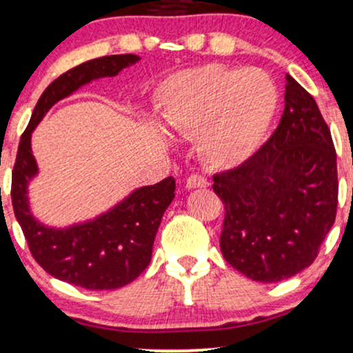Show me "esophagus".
Here are the masks:
<instances>
[{
	"instance_id": "1",
	"label": "esophagus",
	"mask_w": 353,
	"mask_h": 353,
	"mask_svg": "<svg viewBox=\"0 0 353 353\" xmlns=\"http://www.w3.org/2000/svg\"><path fill=\"white\" fill-rule=\"evenodd\" d=\"M185 185H186V188L191 190V188H206L210 183H208L206 176L199 175V173H193V175H190L188 178H186Z\"/></svg>"
}]
</instances>
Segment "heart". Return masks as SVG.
Listing matches in <instances>:
<instances>
[{"instance_id": "obj_1", "label": "heart", "mask_w": 353, "mask_h": 353, "mask_svg": "<svg viewBox=\"0 0 353 353\" xmlns=\"http://www.w3.org/2000/svg\"><path fill=\"white\" fill-rule=\"evenodd\" d=\"M278 93L262 70L201 65L159 86L155 108L170 130L198 134V149L214 168L242 163L254 154L275 114Z\"/></svg>"}]
</instances>
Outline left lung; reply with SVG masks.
<instances>
[{"instance_id":"1","label":"left lung","mask_w":353,"mask_h":353,"mask_svg":"<svg viewBox=\"0 0 353 353\" xmlns=\"http://www.w3.org/2000/svg\"><path fill=\"white\" fill-rule=\"evenodd\" d=\"M275 132L236 168L212 176L224 203L219 245L250 280L275 283L314 262L337 212V155L314 98L286 75Z\"/></svg>"}]
</instances>
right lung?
I'll return each instance as SVG.
<instances>
[{"label":"right lung","instance_id":"add662e5","mask_svg":"<svg viewBox=\"0 0 353 353\" xmlns=\"http://www.w3.org/2000/svg\"><path fill=\"white\" fill-rule=\"evenodd\" d=\"M137 60L134 54L99 57L55 78L39 98L17 147L11 201L30 254L49 275L85 290L123 288L147 268L157 229L175 198V180L168 176L160 183L139 188L90 223L67 229L46 228L34 219L28 204V183L37 173L30 134L57 101L91 80L117 75Z\"/></svg>","mask_w":353,"mask_h":353}]
</instances>
